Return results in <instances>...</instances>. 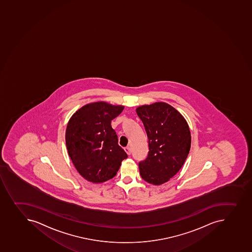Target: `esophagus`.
I'll use <instances>...</instances> for the list:
<instances>
[{
    "mask_svg": "<svg viewBox=\"0 0 252 252\" xmlns=\"http://www.w3.org/2000/svg\"><path fill=\"white\" fill-rule=\"evenodd\" d=\"M125 151L126 152V154H128V155L131 154V149H130L129 147H126Z\"/></svg>",
    "mask_w": 252,
    "mask_h": 252,
    "instance_id": "1",
    "label": "esophagus"
}]
</instances>
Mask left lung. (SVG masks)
<instances>
[{
  "label": "left lung",
  "instance_id": "1",
  "mask_svg": "<svg viewBox=\"0 0 252 252\" xmlns=\"http://www.w3.org/2000/svg\"><path fill=\"white\" fill-rule=\"evenodd\" d=\"M136 113L149 139V154L139 163V174L149 184L162 185L177 174L189 154V127L180 112L164 102L139 106Z\"/></svg>",
  "mask_w": 252,
  "mask_h": 252
}]
</instances>
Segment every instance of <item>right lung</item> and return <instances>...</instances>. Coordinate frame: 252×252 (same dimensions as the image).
Segmentation results:
<instances>
[{
	"label": "right lung",
	"instance_id": "obj_1",
	"mask_svg": "<svg viewBox=\"0 0 252 252\" xmlns=\"http://www.w3.org/2000/svg\"><path fill=\"white\" fill-rule=\"evenodd\" d=\"M123 109L124 106L98 101L79 108L68 121L65 133L67 153L87 181L99 184L110 180L126 158L111 126Z\"/></svg>",
	"mask_w": 252,
	"mask_h": 252
}]
</instances>
